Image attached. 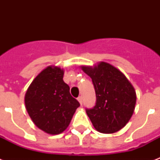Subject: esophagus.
<instances>
[{
  "instance_id": "obj_1",
  "label": "esophagus",
  "mask_w": 160,
  "mask_h": 160,
  "mask_svg": "<svg viewBox=\"0 0 160 160\" xmlns=\"http://www.w3.org/2000/svg\"><path fill=\"white\" fill-rule=\"evenodd\" d=\"M77 100H78V101L80 102V105H82V104H83V98H82V96H79Z\"/></svg>"
}]
</instances>
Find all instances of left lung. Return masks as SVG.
Listing matches in <instances>:
<instances>
[{
  "label": "left lung",
  "mask_w": 160,
  "mask_h": 160,
  "mask_svg": "<svg viewBox=\"0 0 160 160\" xmlns=\"http://www.w3.org/2000/svg\"><path fill=\"white\" fill-rule=\"evenodd\" d=\"M82 70L91 78L95 88V106L85 108L95 129L104 134L119 131L134 113V87L121 71L108 63L101 62L94 68L83 66Z\"/></svg>",
  "instance_id": "obj_1"
}]
</instances>
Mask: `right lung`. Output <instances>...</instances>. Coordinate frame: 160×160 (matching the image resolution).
Returning <instances> with one entry per match:
<instances>
[{
	"mask_svg": "<svg viewBox=\"0 0 160 160\" xmlns=\"http://www.w3.org/2000/svg\"><path fill=\"white\" fill-rule=\"evenodd\" d=\"M63 75L60 68L49 66L32 81L25 96L26 110L34 124L51 134L62 133L80 105L70 95Z\"/></svg>",
	"mask_w": 160,
	"mask_h": 160,
	"instance_id": "obj_1",
	"label": "right lung"
}]
</instances>
